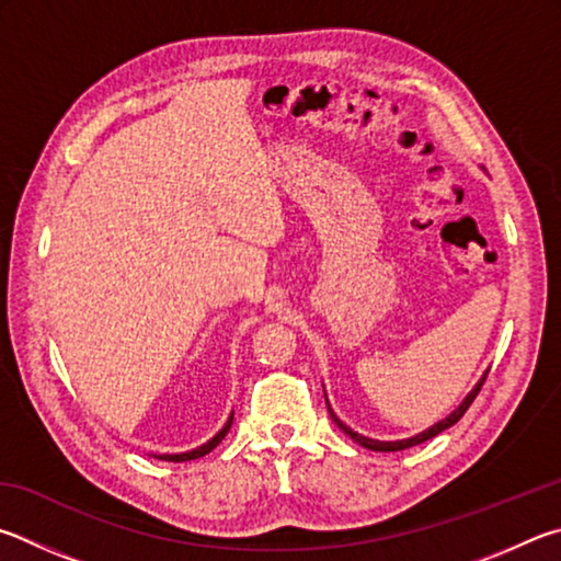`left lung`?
<instances>
[{"instance_id": "1", "label": "left lung", "mask_w": 561, "mask_h": 561, "mask_svg": "<svg viewBox=\"0 0 561 561\" xmlns=\"http://www.w3.org/2000/svg\"><path fill=\"white\" fill-rule=\"evenodd\" d=\"M485 377L488 375H483V379H480L478 381V385H476V389L473 391H470V394L463 399V401H460V407L454 411V414H450V416H446L444 421H438V424H434V426H431V428H426V431H421V434L419 436H411V438H404V440H375V438H367V436H359L357 434V431H352L350 426H345V424H342V421L335 416V411H332L330 409V404H328V411H330V416H332V421H335V424L342 428V431H345V434L352 438V440H357V444L359 446H365V448H369V450H385V454H389V450H404V448H411V446H419V444H424V440H428V438H434V436H438L440 434V431H446V428H450V426H454V424H458V421H460V416H463L466 414V411H468V407L470 404H473V399L478 397V391H480V387H483L485 385ZM325 401H328V397H325Z\"/></svg>"}]
</instances>
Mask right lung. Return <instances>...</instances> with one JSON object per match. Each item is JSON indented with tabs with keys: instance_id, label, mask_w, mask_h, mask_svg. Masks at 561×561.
<instances>
[{
	"instance_id": "right-lung-1",
	"label": "right lung",
	"mask_w": 561,
	"mask_h": 561,
	"mask_svg": "<svg viewBox=\"0 0 561 561\" xmlns=\"http://www.w3.org/2000/svg\"><path fill=\"white\" fill-rule=\"evenodd\" d=\"M231 421H233V414L229 416V421H226L224 424V428L219 431V434H216L211 440H206L204 446H199V448H194V450H190V454H174V456H170V454H164V456H157L160 460H172V463H184V460H194V458H202V456H206L209 454V450H214L216 446L221 444V438L229 434V428H231Z\"/></svg>"
}]
</instances>
